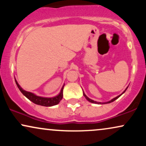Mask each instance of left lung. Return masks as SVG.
Masks as SVG:
<instances>
[{
    "label": "left lung",
    "instance_id": "obj_1",
    "mask_svg": "<svg viewBox=\"0 0 146 146\" xmlns=\"http://www.w3.org/2000/svg\"><path fill=\"white\" fill-rule=\"evenodd\" d=\"M128 87H127V88H125V90H124V91H123V93H121V94H120L119 95H118V96L115 97V98L112 99V100H110V101H108V102H98L94 101V100H91V99H90L89 98H88V97H87V96H86V94H85V93H84V91H83V95H84V97H85V98H86V100H88V102H91V103H93V104H109V103H111V102H114V101H115V100H117V99H118L119 98V97H120V96H121V95H123V93H125V90H127V88H128Z\"/></svg>",
    "mask_w": 146,
    "mask_h": 146
}]
</instances>
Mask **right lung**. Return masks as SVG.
Returning <instances> with one entry per match:
<instances>
[{
    "instance_id": "add662e5",
    "label": "right lung",
    "mask_w": 146,
    "mask_h": 146,
    "mask_svg": "<svg viewBox=\"0 0 146 146\" xmlns=\"http://www.w3.org/2000/svg\"><path fill=\"white\" fill-rule=\"evenodd\" d=\"M15 81H16V85H17L19 90H21V93H23L27 98L29 99L30 101H31L33 103L36 104L43 106L46 107L53 106L58 104L63 98V88L64 86V84L62 87L59 94L57 95L56 96L51 97V98H45V97L38 96V95H36V94H34V93H31V92L27 91V90H24L21 86H20L19 84H18V82L16 81V79H15Z\"/></svg>"
}]
</instances>
